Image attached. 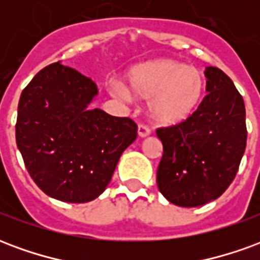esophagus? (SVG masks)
<instances>
[{"mask_svg":"<svg viewBox=\"0 0 260 260\" xmlns=\"http://www.w3.org/2000/svg\"><path fill=\"white\" fill-rule=\"evenodd\" d=\"M150 128H147L146 125L143 124H139V126H138V134H139V136L141 138H146V136L150 135Z\"/></svg>","mask_w":260,"mask_h":260,"instance_id":"34e87169","label":"esophagus"}]
</instances>
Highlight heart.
Returning a JSON list of instances; mask_svg holds the SVG:
<instances>
[{"instance_id":"heart-1","label":"heart","mask_w":260,"mask_h":260,"mask_svg":"<svg viewBox=\"0 0 260 260\" xmlns=\"http://www.w3.org/2000/svg\"><path fill=\"white\" fill-rule=\"evenodd\" d=\"M205 78L199 69L175 59H156L128 71L124 85L113 83L119 97L149 100V115L158 125H178L189 118L201 102Z\"/></svg>"}]
</instances>
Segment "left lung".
<instances>
[{
  "instance_id": "8db88e82",
  "label": "left lung",
  "mask_w": 260,
  "mask_h": 260,
  "mask_svg": "<svg viewBox=\"0 0 260 260\" xmlns=\"http://www.w3.org/2000/svg\"><path fill=\"white\" fill-rule=\"evenodd\" d=\"M207 94L189 118L156 131L163 143L158 191L182 207L217 199L234 181L246 146L245 104L227 75L207 67Z\"/></svg>"
}]
</instances>
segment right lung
<instances>
[{
  "mask_svg": "<svg viewBox=\"0 0 260 260\" xmlns=\"http://www.w3.org/2000/svg\"><path fill=\"white\" fill-rule=\"evenodd\" d=\"M96 83L59 62L43 68L20 94L16 145L31 180L69 203L96 199L107 188L138 125L89 108Z\"/></svg>",
  "mask_w": 260,
  "mask_h": 260,
  "instance_id": "right-lung-1",
  "label": "right lung"
}]
</instances>
